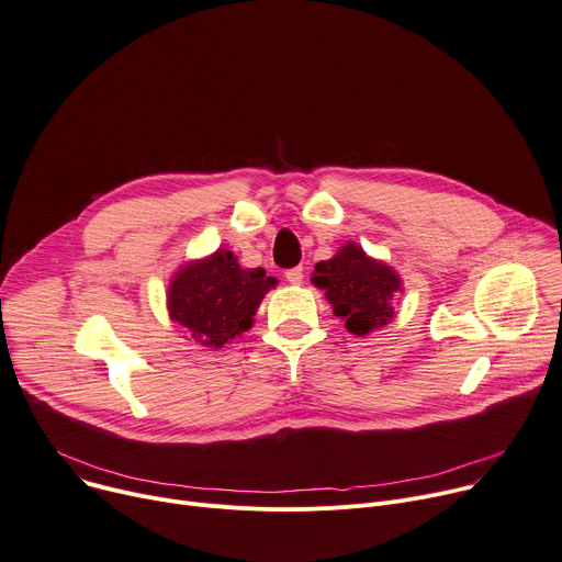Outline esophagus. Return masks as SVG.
Instances as JSON below:
<instances>
[{"label":"esophagus","instance_id":"34e87169","mask_svg":"<svg viewBox=\"0 0 562 562\" xmlns=\"http://www.w3.org/2000/svg\"><path fill=\"white\" fill-rule=\"evenodd\" d=\"M284 278H286V282H289V284H300V282H302V278H304V273H302V269H300V267H295V269H289V271L284 273Z\"/></svg>","mask_w":562,"mask_h":562}]
</instances>
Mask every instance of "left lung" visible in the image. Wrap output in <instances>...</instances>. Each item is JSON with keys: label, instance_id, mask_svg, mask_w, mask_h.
Listing matches in <instances>:
<instances>
[{"label": "left lung", "instance_id": "1", "mask_svg": "<svg viewBox=\"0 0 562 562\" xmlns=\"http://www.w3.org/2000/svg\"><path fill=\"white\" fill-rule=\"evenodd\" d=\"M312 282L325 289L334 314L345 318L347 331L366 336L394 318V300L403 293L398 273L385 262L372 260L353 241H347L331 260L314 267Z\"/></svg>", "mask_w": 562, "mask_h": 562}]
</instances>
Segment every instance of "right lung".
Wrapping results in <instances>:
<instances>
[{
  "label": "right lung",
  "instance_id": "obj_1",
  "mask_svg": "<svg viewBox=\"0 0 562 562\" xmlns=\"http://www.w3.org/2000/svg\"><path fill=\"white\" fill-rule=\"evenodd\" d=\"M276 284L265 269H241L231 250L217 248L175 273L168 312L192 340L217 349L252 327L255 312Z\"/></svg>",
  "mask_w": 562,
  "mask_h": 562
}]
</instances>
